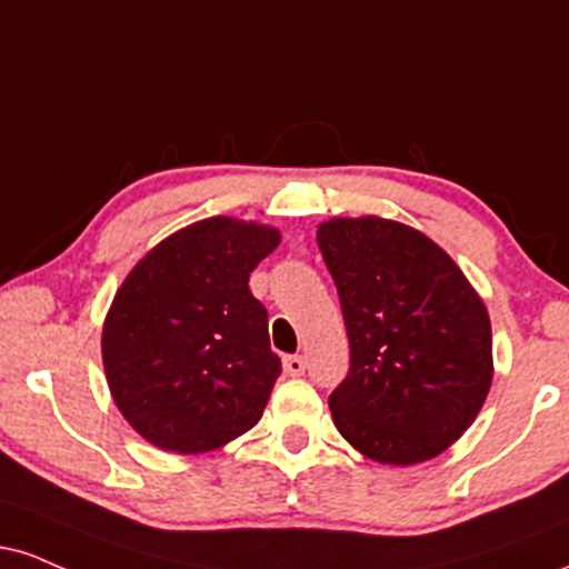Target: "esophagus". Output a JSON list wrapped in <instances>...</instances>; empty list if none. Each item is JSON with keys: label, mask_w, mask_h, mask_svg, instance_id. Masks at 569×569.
<instances>
[{"label": "esophagus", "mask_w": 569, "mask_h": 569, "mask_svg": "<svg viewBox=\"0 0 569 569\" xmlns=\"http://www.w3.org/2000/svg\"><path fill=\"white\" fill-rule=\"evenodd\" d=\"M283 368H286V373H289V376H302L305 368H307V362H305L302 355H286Z\"/></svg>", "instance_id": "esophagus-1"}]
</instances>
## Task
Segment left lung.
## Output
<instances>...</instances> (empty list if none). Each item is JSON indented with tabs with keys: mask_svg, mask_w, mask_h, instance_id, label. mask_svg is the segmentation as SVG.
Returning a JSON list of instances; mask_svg holds the SVG:
<instances>
[{
	"mask_svg": "<svg viewBox=\"0 0 569 569\" xmlns=\"http://www.w3.org/2000/svg\"><path fill=\"white\" fill-rule=\"evenodd\" d=\"M318 246L339 291L350 371L328 397L347 442L392 467L469 429L492 381L490 318L435 241L379 217L331 219Z\"/></svg>",
	"mask_w": 569,
	"mask_h": 569,
	"instance_id": "1",
	"label": "left lung"
}]
</instances>
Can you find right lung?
Listing matches in <instances>:
<instances>
[{"label": "right lung", "mask_w": 569, "mask_h": 569, "mask_svg": "<svg viewBox=\"0 0 569 569\" xmlns=\"http://www.w3.org/2000/svg\"><path fill=\"white\" fill-rule=\"evenodd\" d=\"M280 232L211 217L137 262L102 326V366L124 419L172 453H203L249 432L280 358L249 272Z\"/></svg>", "instance_id": "right-lung-1"}]
</instances>
